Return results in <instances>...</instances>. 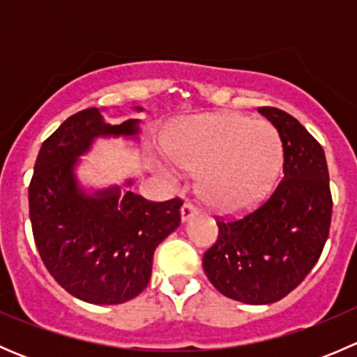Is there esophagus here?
<instances>
[{
  "instance_id": "esophagus-1",
  "label": "esophagus",
  "mask_w": 357,
  "mask_h": 357,
  "mask_svg": "<svg viewBox=\"0 0 357 357\" xmlns=\"http://www.w3.org/2000/svg\"><path fill=\"white\" fill-rule=\"evenodd\" d=\"M197 214H199V208H197L195 205L190 204V202H185V204H183V207H181V221L183 222H186L188 219H192L193 215H197Z\"/></svg>"
}]
</instances>
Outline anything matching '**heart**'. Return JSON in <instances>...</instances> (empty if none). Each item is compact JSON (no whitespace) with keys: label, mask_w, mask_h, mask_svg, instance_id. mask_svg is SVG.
Returning a JSON list of instances; mask_svg holds the SVG:
<instances>
[{"label":"heart","mask_w":357,"mask_h":357,"mask_svg":"<svg viewBox=\"0 0 357 357\" xmlns=\"http://www.w3.org/2000/svg\"><path fill=\"white\" fill-rule=\"evenodd\" d=\"M170 160L158 167L172 183L178 165L200 171V193L221 212L255 207L271 193L283 165V146L275 126L233 112L183 119L165 135Z\"/></svg>","instance_id":"1"}]
</instances>
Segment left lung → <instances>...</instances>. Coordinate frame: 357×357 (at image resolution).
I'll use <instances>...</instances> for the list:
<instances>
[{
	"instance_id": "1",
	"label": "left lung",
	"mask_w": 357,
	"mask_h": 357,
	"mask_svg": "<svg viewBox=\"0 0 357 357\" xmlns=\"http://www.w3.org/2000/svg\"><path fill=\"white\" fill-rule=\"evenodd\" d=\"M283 146V179L264 205L238 221H218L219 236L204 255L212 285L233 301L273 304L309 275L325 247L332 193L325 152L295 117L261 107Z\"/></svg>"
}]
</instances>
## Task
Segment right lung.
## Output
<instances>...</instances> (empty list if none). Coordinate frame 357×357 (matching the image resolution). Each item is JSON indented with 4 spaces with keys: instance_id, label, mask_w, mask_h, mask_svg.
Segmentation results:
<instances>
[{
    "instance_id": "add662e5",
    "label": "right lung",
    "mask_w": 357,
    "mask_h": 357,
    "mask_svg": "<svg viewBox=\"0 0 357 357\" xmlns=\"http://www.w3.org/2000/svg\"><path fill=\"white\" fill-rule=\"evenodd\" d=\"M142 112V107H132ZM105 109L68 117L41 145L29 186V215L39 255L68 294L89 304H122L152 276L153 252L181 222L183 202H149L121 186H84L81 157L100 138L138 142L139 119L110 124Z\"/></svg>"
}]
</instances>
